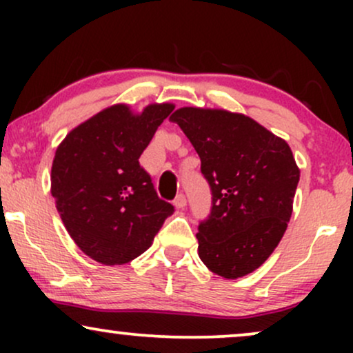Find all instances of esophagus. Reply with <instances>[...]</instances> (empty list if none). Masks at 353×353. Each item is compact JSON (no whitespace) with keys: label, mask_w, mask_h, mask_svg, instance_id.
I'll list each match as a JSON object with an SVG mask.
<instances>
[{"label":"esophagus","mask_w":353,"mask_h":353,"mask_svg":"<svg viewBox=\"0 0 353 353\" xmlns=\"http://www.w3.org/2000/svg\"><path fill=\"white\" fill-rule=\"evenodd\" d=\"M185 204H188V201H185L184 194H179V196L174 199V208H176V209H184Z\"/></svg>","instance_id":"obj_1"}]
</instances>
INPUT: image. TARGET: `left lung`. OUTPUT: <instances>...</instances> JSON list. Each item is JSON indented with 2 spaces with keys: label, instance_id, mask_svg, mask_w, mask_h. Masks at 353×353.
<instances>
[{
  "label": "left lung",
  "instance_id": "1",
  "mask_svg": "<svg viewBox=\"0 0 353 353\" xmlns=\"http://www.w3.org/2000/svg\"><path fill=\"white\" fill-rule=\"evenodd\" d=\"M172 123L201 157L212 208L199 224V257L210 272L239 279L259 269L292 216L299 171L289 144L252 117L181 108Z\"/></svg>",
  "mask_w": 353,
  "mask_h": 353
}]
</instances>
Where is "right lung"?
Wrapping results in <instances>:
<instances>
[{"label": "right lung", "mask_w": 353, "mask_h": 353, "mask_svg": "<svg viewBox=\"0 0 353 353\" xmlns=\"http://www.w3.org/2000/svg\"><path fill=\"white\" fill-rule=\"evenodd\" d=\"M172 109L163 103L134 112L114 104L76 125L56 149V209L76 245L99 264L123 265L139 257L174 212L139 164Z\"/></svg>", "instance_id": "add662e5"}]
</instances>
